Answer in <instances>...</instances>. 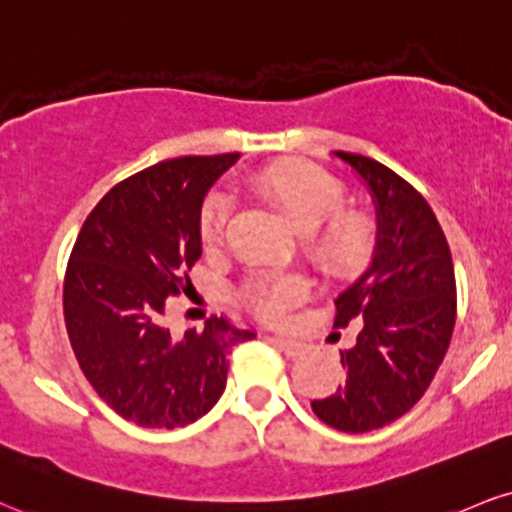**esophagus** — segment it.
I'll list each match as a JSON object with an SVG mask.
<instances>
[{"label": "esophagus", "mask_w": 512, "mask_h": 512, "mask_svg": "<svg viewBox=\"0 0 512 512\" xmlns=\"http://www.w3.org/2000/svg\"><path fill=\"white\" fill-rule=\"evenodd\" d=\"M272 343L276 348L281 350L283 355H288V357H300L307 350V346L303 341H293V338H283V336H274L272 338Z\"/></svg>", "instance_id": "esophagus-1"}]
</instances>
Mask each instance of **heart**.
<instances>
[{"mask_svg":"<svg viewBox=\"0 0 512 512\" xmlns=\"http://www.w3.org/2000/svg\"><path fill=\"white\" fill-rule=\"evenodd\" d=\"M252 190L279 209L288 224L305 233L303 243L312 262L326 274H350L367 260L372 248V221L357 209H346L341 181L312 164H274L252 176ZM231 202L212 195L200 219L205 248L224 238ZM305 283L298 276H255L243 288V300L264 317H279L283 307L300 300Z\"/></svg>","mask_w":512,"mask_h":512,"instance_id":"b5f03b06","label":"heart"}]
</instances>
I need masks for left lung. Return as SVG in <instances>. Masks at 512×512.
Here are the masks:
<instances>
[{"label":"left lung","mask_w":512,"mask_h":512,"mask_svg":"<svg viewBox=\"0 0 512 512\" xmlns=\"http://www.w3.org/2000/svg\"><path fill=\"white\" fill-rule=\"evenodd\" d=\"M367 188L377 217L372 260L336 298L334 326L362 322L357 343L341 350L346 379L315 415L338 432L384 427L424 396L455 326V272L432 207L384 164L334 152Z\"/></svg>","instance_id":"left-lung-1"}]
</instances>
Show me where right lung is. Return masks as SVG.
<instances>
[{"label": "right lung", "instance_id": "1", "mask_svg": "<svg viewBox=\"0 0 512 512\" xmlns=\"http://www.w3.org/2000/svg\"><path fill=\"white\" fill-rule=\"evenodd\" d=\"M240 155L178 157L140 171L97 202L73 245L64 319L92 389L123 420L176 429L226 389L229 353L257 334L226 317L171 336L166 298L186 293L202 255L209 188Z\"/></svg>", "mask_w": 512, "mask_h": 512}]
</instances>
